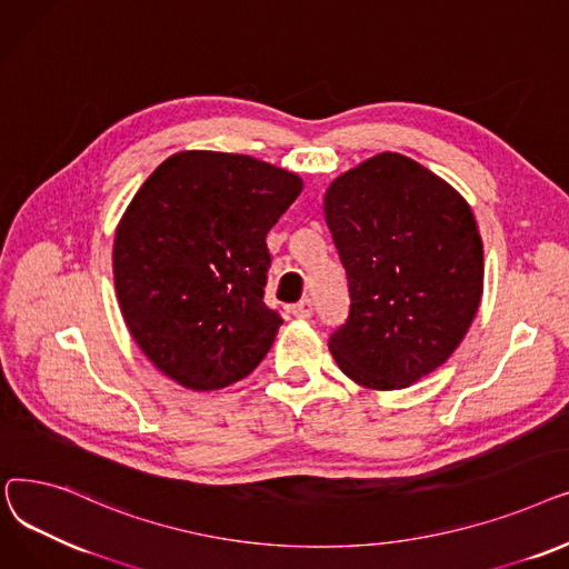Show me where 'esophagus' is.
Listing matches in <instances>:
<instances>
[{
    "label": "esophagus",
    "mask_w": 569,
    "mask_h": 569,
    "mask_svg": "<svg viewBox=\"0 0 569 569\" xmlns=\"http://www.w3.org/2000/svg\"><path fill=\"white\" fill-rule=\"evenodd\" d=\"M312 310H315L312 299H303V301H299L296 306H291V315H293V317H299V319H308V317H312Z\"/></svg>",
    "instance_id": "obj_1"
}]
</instances>
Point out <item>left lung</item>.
Returning a JSON list of instances; mask_svg holds the SVG:
<instances>
[{"label":"left lung","instance_id":"1","mask_svg":"<svg viewBox=\"0 0 569 569\" xmlns=\"http://www.w3.org/2000/svg\"><path fill=\"white\" fill-rule=\"evenodd\" d=\"M349 282V317L329 338L340 370L375 391L438 370L466 338L483 291L468 201L419 161L380 152L323 194Z\"/></svg>","mask_w":569,"mask_h":569}]
</instances>
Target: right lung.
<instances>
[{
	"mask_svg": "<svg viewBox=\"0 0 569 569\" xmlns=\"http://www.w3.org/2000/svg\"><path fill=\"white\" fill-rule=\"evenodd\" d=\"M303 180L212 150L171 154L116 229L113 278L131 338L173 382L224 389L248 377L282 323L263 303L266 233Z\"/></svg>",
	"mask_w": 569,
	"mask_h": 569,
	"instance_id": "add662e5",
	"label": "right lung"
}]
</instances>
